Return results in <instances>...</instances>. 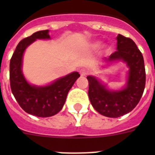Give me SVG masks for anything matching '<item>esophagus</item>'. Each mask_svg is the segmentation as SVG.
Instances as JSON below:
<instances>
[{
    "mask_svg": "<svg viewBox=\"0 0 155 155\" xmlns=\"http://www.w3.org/2000/svg\"><path fill=\"white\" fill-rule=\"evenodd\" d=\"M80 75L81 76H85V75H88V71L86 70V69H84V68H83V69H81V70L80 71Z\"/></svg>",
    "mask_w": 155,
    "mask_h": 155,
    "instance_id": "obj_1",
    "label": "esophagus"
}]
</instances>
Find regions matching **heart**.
Masks as SVG:
<instances>
[{"mask_svg":"<svg viewBox=\"0 0 155 155\" xmlns=\"http://www.w3.org/2000/svg\"><path fill=\"white\" fill-rule=\"evenodd\" d=\"M98 46H99V43H98V42H94V43H92V44L90 45V47H91V48H92V49H96V48L98 47Z\"/></svg>","mask_w":155,"mask_h":155,"instance_id":"b5f03b06","label":"heart"}]
</instances>
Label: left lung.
Instances as JSON below:
<instances>
[{
    "label": "left lung",
    "instance_id": "left-lung-1",
    "mask_svg": "<svg viewBox=\"0 0 155 155\" xmlns=\"http://www.w3.org/2000/svg\"><path fill=\"white\" fill-rule=\"evenodd\" d=\"M117 47L104 61L122 60L130 68L126 87L120 91H109L94 76L88 75V97L93 108L108 117H119L130 113L141 100L146 85L144 59L137 45L130 38L117 37Z\"/></svg>",
    "mask_w": 155,
    "mask_h": 155
}]
</instances>
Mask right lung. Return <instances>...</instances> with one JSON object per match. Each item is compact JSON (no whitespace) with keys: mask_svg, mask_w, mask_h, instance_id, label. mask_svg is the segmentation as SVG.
<instances>
[{"mask_svg":"<svg viewBox=\"0 0 155 155\" xmlns=\"http://www.w3.org/2000/svg\"><path fill=\"white\" fill-rule=\"evenodd\" d=\"M48 32V30L38 31L21 40L9 63L10 87L16 101L25 112L40 117L55 115L63 108L69 90L80 76L75 71L42 87L31 85L26 81L21 71L24 51L35 40L49 39Z\"/></svg>","mask_w":155,"mask_h":155,"instance_id":"1","label":"right lung"}]
</instances>
